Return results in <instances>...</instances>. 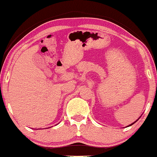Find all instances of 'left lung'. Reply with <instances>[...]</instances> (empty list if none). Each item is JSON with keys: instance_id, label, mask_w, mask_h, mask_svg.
<instances>
[{"instance_id": "left-lung-1", "label": "left lung", "mask_w": 157, "mask_h": 157, "mask_svg": "<svg viewBox=\"0 0 157 157\" xmlns=\"http://www.w3.org/2000/svg\"><path fill=\"white\" fill-rule=\"evenodd\" d=\"M140 118V117H139ZM139 118H138V120H139ZM138 120H136V121L135 122H134V123H131V124H130V125H129L128 126V127H130V126H131V125H133V124H134V123H136V122H137V121H138Z\"/></svg>"}]
</instances>
